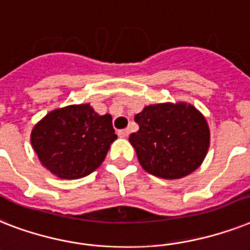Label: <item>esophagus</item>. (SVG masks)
Segmentation results:
<instances>
[{
    "mask_svg": "<svg viewBox=\"0 0 250 250\" xmlns=\"http://www.w3.org/2000/svg\"><path fill=\"white\" fill-rule=\"evenodd\" d=\"M129 133H130V130L129 129H123V130H119V137L120 138H126L127 135H129Z\"/></svg>",
    "mask_w": 250,
    "mask_h": 250,
    "instance_id": "1",
    "label": "esophagus"
}]
</instances>
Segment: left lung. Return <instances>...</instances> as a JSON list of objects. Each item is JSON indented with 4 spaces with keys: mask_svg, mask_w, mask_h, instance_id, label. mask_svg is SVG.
Here are the masks:
<instances>
[{
    "mask_svg": "<svg viewBox=\"0 0 250 250\" xmlns=\"http://www.w3.org/2000/svg\"><path fill=\"white\" fill-rule=\"evenodd\" d=\"M139 130L129 137L147 173L164 179L191 174L204 161L210 143L205 117L193 105L159 103L137 113Z\"/></svg>",
    "mask_w": 250,
    "mask_h": 250,
    "instance_id": "obj_1",
    "label": "left lung"
}]
</instances>
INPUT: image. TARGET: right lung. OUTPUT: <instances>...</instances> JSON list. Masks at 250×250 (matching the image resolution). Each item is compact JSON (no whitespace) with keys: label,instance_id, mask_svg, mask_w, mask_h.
Here are the masks:
<instances>
[{"label":"right lung","instance_id":"add662e5","mask_svg":"<svg viewBox=\"0 0 250 250\" xmlns=\"http://www.w3.org/2000/svg\"><path fill=\"white\" fill-rule=\"evenodd\" d=\"M116 138L112 116L98 115L86 103L47 113L32 129L31 143L54 175L79 179L99 167Z\"/></svg>","mask_w":250,"mask_h":250}]
</instances>
